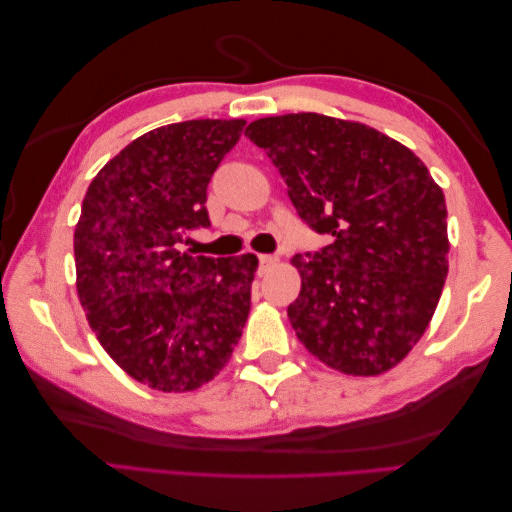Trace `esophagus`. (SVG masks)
Wrapping results in <instances>:
<instances>
[{"label":"esophagus","instance_id":"1","mask_svg":"<svg viewBox=\"0 0 512 512\" xmlns=\"http://www.w3.org/2000/svg\"><path fill=\"white\" fill-rule=\"evenodd\" d=\"M277 262H279V259L275 255H259V270L266 273V270L273 268Z\"/></svg>","mask_w":512,"mask_h":512}]
</instances>
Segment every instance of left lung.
<instances>
[{
	"label": "left lung",
	"instance_id": "left-lung-1",
	"mask_svg": "<svg viewBox=\"0 0 512 512\" xmlns=\"http://www.w3.org/2000/svg\"><path fill=\"white\" fill-rule=\"evenodd\" d=\"M299 217L332 244L295 255L301 292L288 306L299 341L350 376L396 367L420 341L449 273L444 193L424 162L378 129L301 112L257 118Z\"/></svg>",
	"mask_w": 512,
	"mask_h": 512
}]
</instances>
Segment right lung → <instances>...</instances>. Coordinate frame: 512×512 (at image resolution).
Masks as SVG:
<instances>
[{
    "label": "right lung",
    "mask_w": 512,
    "mask_h": 512,
    "mask_svg": "<svg viewBox=\"0 0 512 512\" xmlns=\"http://www.w3.org/2000/svg\"><path fill=\"white\" fill-rule=\"evenodd\" d=\"M244 118L173 123L132 140L96 173L74 228L76 292L112 361L178 394L231 361L250 312L257 257L180 253L209 226L206 187Z\"/></svg>",
    "instance_id": "1"
}]
</instances>
